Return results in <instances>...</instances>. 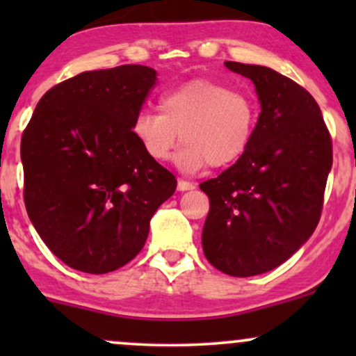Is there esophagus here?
Here are the masks:
<instances>
[{
  "label": "esophagus",
  "instance_id": "esophagus-1",
  "mask_svg": "<svg viewBox=\"0 0 356 356\" xmlns=\"http://www.w3.org/2000/svg\"><path fill=\"white\" fill-rule=\"evenodd\" d=\"M194 184L192 182H187V181H182V179H179L177 181V191H181V192H184V191H192L194 189Z\"/></svg>",
  "mask_w": 356,
  "mask_h": 356
}]
</instances>
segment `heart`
Here are the masks:
<instances>
[{
    "instance_id": "heart-1",
    "label": "heart",
    "mask_w": 356,
    "mask_h": 356,
    "mask_svg": "<svg viewBox=\"0 0 356 356\" xmlns=\"http://www.w3.org/2000/svg\"><path fill=\"white\" fill-rule=\"evenodd\" d=\"M257 115L256 102L248 93L218 81L192 80L165 90L159 97V112L138 110L130 134L154 162L167 161L181 137L177 164L184 170L195 172L207 164L220 169L246 154Z\"/></svg>"
}]
</instances>
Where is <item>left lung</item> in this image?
Wrapping results in <instances>:
<instances>
[{"instance_id": "obj_1", "label": "left lung", "mask_w": 356, "mask_h": 356, "mask_svg": "<svg viewBox=\"0 0 356 356\" xmlns=\"http://www.w3.org/2000/svg\"><path fill=\"white\" fill-rule=\"evenodd\" d=\"M224 65L254 83L261 113L246 154L199 186L209 197L202 249L216 269L248 277L283 264L316 229L333 147L301 85L268 67Z\"/></svg>"}]
</instances>
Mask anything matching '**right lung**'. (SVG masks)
<instances>
[{"mask_svg":"<svg viewBox=\"0 0 356 356\" xmlns=\"http://www.w3.org/2000/svg\"><path fill=\"white\" fill-rule=\"evenodd\" d=\"M157 72L122 65L48 90L22 137L24 206L67 266L105 275L144 248L154 212L177 181L130 134Z\"/></svg>","mask_w":356,"mask_h":356,"instance_id":"add662e5","label":"right lung"}]
</instances>
